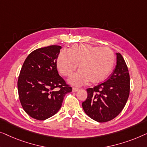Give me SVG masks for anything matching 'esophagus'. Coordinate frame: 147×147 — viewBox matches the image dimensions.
<instances>
[{
    "mask_svg": "<svg viewBox=\"0 0 147 147\" xmlns=\"http://www.w3.org/2000/svg\"><path fill=\"white\" fill-rule=\"evenodd\" d=\"M79 90V88H77V87H73V92H76L78 91V90Z\"/></svg>",
    "mask_w": 147,
    "mask_h": 147,
    "instance_id": "obj_1",
    "label": "esophagus"
}]
</instances>
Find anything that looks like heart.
<instances>
[{
  "label": "heart",
  "instance_id": "1",
  "mask_svg": "<svg viewBox=\"0 0 147 147\" xmlns=\"http://www.w3.org/2000/svg\"><path fill=\"white\" fill-rule=\"evenodd\" d=\"M115 64V55L109 47L91 45H73L68 53L61 52L57 57V65L60 73L70 76L77 69V73L69 78L75 85H82L90 80L96 84L102 82L109 76Z\"/></svg>",
  "mask_w": 147,
  "mask_h": 147
}]
</instances>
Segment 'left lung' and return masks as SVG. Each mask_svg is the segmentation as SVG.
<instances>
[{
    "instance_id": "obj_1",
    "label": "left lung",
    "mask_w": 147,
    "mask_h": 147,
    "mask_svg": "<svg viewBox=\"0 0 147 147\" xmlns=\"http://www.w3.org/2000/svg\"><path fill=\"white\" fill-rule=\"evenodd\" d=\"M88 96L82 103L86 115L99 123L115 119L123 111L130 92L129 70L123 56L117 53V65L107 80L86 89Z\"/></svg>"
}]
</instances>
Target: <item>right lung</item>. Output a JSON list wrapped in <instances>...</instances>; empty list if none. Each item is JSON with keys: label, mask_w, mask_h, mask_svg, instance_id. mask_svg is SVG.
<instances>
[{"label": "right lung", "mask_w": 147, "mask_h": 147, "mask_svg": "<svg viewBox=\"0 0 147 147\" xmlns=\"http://www.w3.org/2000/svg\"><path fill=\"white\" fill-rule=\"evenodd\" d=\"M62 49L51 45L36 49L24 61L18 78L22 108L33 119L44 121L55 115L72 87L59 74L57 59Z\"/></svg>", "instance_id": "add662e5"}]
</instances>
